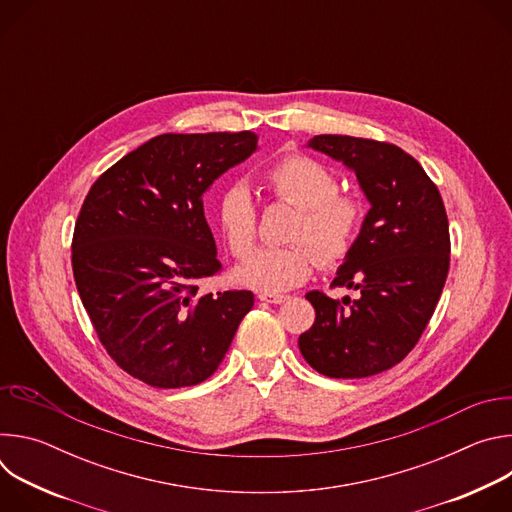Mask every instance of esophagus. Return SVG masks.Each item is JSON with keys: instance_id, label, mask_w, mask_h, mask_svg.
Masks as SVG:
<instances>
[{"instance_id": "esophagus-1", "label": "esophagus", "mask_w": 512, "mask_h": 512, "mask_svg": "<svg viewBox=\"0 0 512 512\" xmlns=\"http://www.w3.org/2000/svg\"><path fill=\"white\" fill-rule=\"evenodd\" d=\"M259 300L267 302V304H283V302H287V296H281V294H259Z\"/></svg>"}]
</instances>
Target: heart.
Listing matches in <instances>:
<instances>
[{
	"mask_svg": "<svg viewBox=\"0 0 512 512\" xmlns=\"http://www.w3.org/2000/svg\"><path fill=\"white\" fill-rule=\"evenodd\" d=\"M273 198L300 208L291 227L287 247H261L233 271V279L261 294H283L310 279L316 261L330 267L340 263L354 247L362 225V202L340 192L334 170L322 162L291 154L265 172ZM214 225L235 257L251 251L257 237V204L249 186L229 182L218 192Z\"/></svg>",
	"mask_w": 512,
	"mask_h": 512,
	"instance_id": "heart-1",
	"label": "heart"
}]
</instances>
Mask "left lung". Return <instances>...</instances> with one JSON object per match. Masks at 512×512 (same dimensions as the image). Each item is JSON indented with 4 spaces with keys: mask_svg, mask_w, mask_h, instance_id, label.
Instances as JSON below:
<instances>
[{
    "mask_svg": "<svg viewBox=\"0 0 512 512\" xmlns=\"http://www.w3.org/2000/svg\"><path fill=\"white\" fill-rule=\"evenodd\" d=\"M308 148L352 170L371 210L332 281L360 298L338 302L310 291L316 322L298 344L326 377H373L413 350L440 302L450 269L448 214L419 162L393 143L316 135Z\"/></svg>",
    "mask_w": 512,
    "mask_h": 512,
    "instance_id": "left-lung-1",
    "label": "left lung"
}]
</instances>
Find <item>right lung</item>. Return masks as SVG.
<instances>
[{
	"mask_svg": "<svg viewBox=\"0 0 512 512\" xmlns=\"http://www.w3.org/2000/svg\"><path fill=\"white\" fill-rule=\"evenodd\" d=\"M257 139L251 131L152 137L101 174L83 202L72 237L79 296L109 356L145 385L206 381L253 308L247 289H200L221 269L202 196Z\"/></svg>",
	"mask_w": 512,
	"mask_h": 512,
	"instance_id": "right-lung-1",
	"label": "right lung"
}]
</instances>
